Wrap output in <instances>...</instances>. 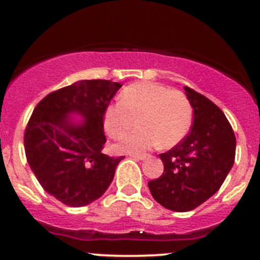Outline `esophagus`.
Here are the masks:
<instances>
[{"instance_id":"esophagus-1","label":"esophagus","mask_w":260,"mask_h":260,"mask_svg":"<svg viewBox=\"0 0 260 260\" xmlns=\"http://www.w3.org/2000/svg\"><path fill=\"white\" fill-rule=\"evenodd\" d=\"M131 157L136 160H143L147 157V154H131Z\"/></svg>"}]
</instances>
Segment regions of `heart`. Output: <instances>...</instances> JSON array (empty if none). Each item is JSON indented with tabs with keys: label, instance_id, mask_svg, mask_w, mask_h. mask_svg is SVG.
<instances>
[{
	"label": "heart",
	"instance_id": "b5f03b06",
	"mask_svg": "<svg viewBox=\"0 0 260 260\" xmlns=\"http://www.w3.org/2000/svg\"><path fill=\"white\" fill-rule=\"evenodd\" d=\"M193 110L187 95L177 89L154 82H138L126 86L120 103L104 112V127L112 138L137 124L140 128L126 133L113 149L117 153H142L159 144L172 148L181 142L192 126Z\"/></svg>",
	"mask_w": 260,
	"mask_h": 260
}]
</instances>
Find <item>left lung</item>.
I'll use <instances>...</instances> for the list:
<instances>
[{
	"label": "left lung",
	"instance_id": "obj_1",
	"mask_svg": "<svg viewBox=\"0 0 260 260\" xmlns=\"http://www.w3.org/2000/svg\"><path fill=\"white\" fill-rule=\"evenodd\" d=\"M184 90L193 107L190 132L160 154L162 175L148 183L155 201L174 211L193 210L215 194L236 155V137L225 113L192 88Z\"/></svg>",
	"mask_w": 260,
	"mask_h": 260
}]
</instances>
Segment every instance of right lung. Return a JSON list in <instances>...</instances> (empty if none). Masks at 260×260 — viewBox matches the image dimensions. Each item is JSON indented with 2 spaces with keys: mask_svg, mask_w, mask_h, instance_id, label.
Instances as JSON below:
<instances>
[{
  "mask_svg": "<svg viewBox=\"0 0 260 260\" xmlns=\"http://www.w3.org/2000/svg\"><path fill=\"white\" fill-rule=\"evenodd\" d=\"M120 83L79 80L47 94L35 106L24 132L25 156L39 183L68 207H84L105 193L124 156L103 154L104 112ZM86 118L73 125L67 117Z\"/></svg>",
  "mask_w": 260,
  "mask_h": 260,
  "instance_id": "obj_1",
  "label": "right lung"
}]
</instances>
